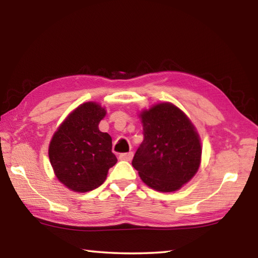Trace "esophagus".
I'll return each mask as SVG.
<instances>
[{
	"mask_svg": "<svg viewBox=\"0 0 258 258\" xmlns=\"http://www.w3.org/2000/svg\"><path fill=\"white\" fill-rule=\"evenodd\" d=\"M132 158H133V152H132V151L125 152V154H120V155H119V159H120V160L130 161Z\"/></svg>",
	"mask_w": 258,
	"mask_h": 258,
	"instance_id": "esophagus-1",
	"label": "esophagus"
}]
</instances>
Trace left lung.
Instances as JSON below:
<instances>
[{
	"label": "left lung",
	"instance_id": "1",
	"mask_svg": "<svg viewBox=\"0 0 258 258\" xmlns=\"http://www.w3.org/2000/svg\"><path fill=\"white\" fill-rule=\"evenodd\" d=\"M139 117L145 139L135 152L133 167L151 189H181L196 175L202 161V142L195 125L171 102L157 103Z\"/></svg>",
	"mask_w": 258,
	"mask_h": 258
}]
</instances>
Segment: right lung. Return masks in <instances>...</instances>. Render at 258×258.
Segmentation results:
<instances>
[{
	"instance_id": "right-lung-1",
	"label": "right lung",
	"mask_w": 258,
	"mask_h": 258,
	"mask_svg": "<svg viewBox=\"0 0 258 258\" xmlns=\"http://www.w3.org/2000/svg\"><path fill=\"white\" fill-rule=\"evenodd\" d=\"M106 109L97 102L78 106L51 139L49 158L58 180L75 192H89L106 181L117 163L111 137L99 130Z\"/></svg>"
}]
</instances>
